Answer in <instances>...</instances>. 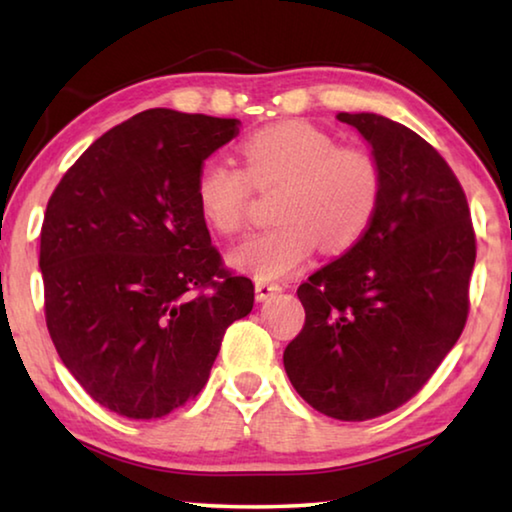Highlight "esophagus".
<instances>
[{
  "label": "esophagus",
  "instance_id": "obj_1",
  "mask_svg": "<svg viewBox=\"0 0 512 512\" xmlns=\"http://www.w3.org/2000/svg\"><path fill=\"white\" fill-rule=\"evenodd\" d=\"M255 293H257V300L259 302H266V300H271L273 296H277V293H282V287H280V284L259 280L255 284Z\"/></svg>",
  "mask_w": 512,
  "mask_h": 512
}]
</instances>
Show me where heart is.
<instances>
[{"label":"heart","instance_id":"heart-1","mask_svg":"<svg viewBox=\"0 0 512 512\" xmlns=\"http://www.w3.org/2000/svg\"><path fill=\"white\" fill-rule=\"evenodd\" d=\"M244 171L207 160L196 178L203 219L223 235L241 230L250 183H280L271 228L255 232L228 253V262L257 280L296 271L318 241L329 253L357 244L379 203V167L368 151L336 146L332 135L305 121L262 128L241 144Z\"/></svg>","mask_w":512,"mask_h":512}]
</instances>
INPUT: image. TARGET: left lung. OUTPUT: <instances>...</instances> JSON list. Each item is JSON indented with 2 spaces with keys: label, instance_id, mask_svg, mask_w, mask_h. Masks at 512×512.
Instances as JSON below:
<instances>
[{
  "label": "left lung",
  "instance_id": "obj_1",
  "mask_svg": "<svg viewBox=\"0 0 512 512\" xmlns=\"http://www.w3.org/2000/svg\"><path fill=\"white\" fill-rule=\"evenodd\" d=\"M336 119L368 142L379 203L357 244L300 284L305 327L284 370L316 411L361 422L409 402L456 345L476 241L463 187L429 142L375 112Z\"/></svg>",
  "mask_w": 512,
  "mask_h": 512
}]
</instances>
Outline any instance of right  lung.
Returning a JSON list of instances; mask_svg holds the SVG:
<instances>
[{
	"label": "right lung",
	"instance_id": "right-lung-1",
	"mask_svg": "<svg viewBox=\"0 0 512 512\" xmlns=\"http://www.w3.org/2000/svg\"><path fill=\"white\" fill-rule=\"evenodd\" d=\"M239 119L153 108L101 135L51 194L40 271L51 341L94 402L155 420L203 391L253 282L221 266L196 203Z\"/></svg>",
	"mask_w": 512,
	"mask_h": 512
}]
</instances>
